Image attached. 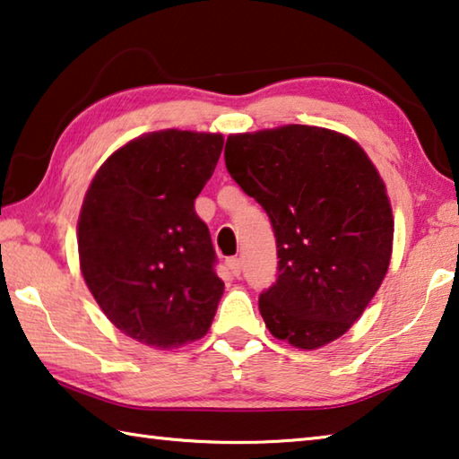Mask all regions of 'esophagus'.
I'll return each mask as SVG.
<instances>
[{"label": "esophagus", "mask_w": 459, "mask_h": 459, "mask_svg": "<svg viewBox=\"0 0 459 459\" xmlns=\"http://www.w3.org/2000/svg\"><path fill=\"white\" fill-rule=\"evenodd\" d=\"M227 267L230 269V273L235 275V278H238V275H241V259H238V257H229L227 259Z\"/></svg>", "instance_id": "1"}]
</instances>
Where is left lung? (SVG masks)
Segmentation results:
<instances>
[{
  "label": "left lung",
  "instance_id": "1",
  "mask_svg": "<svg viewBox=\"0 0 459 459\" xmlns=\"http://www.w3.org/2000/svg\"><path fill=\"white\" fill-rule=\"evenodd\" d=\"M224 163L275 232L278 280L259 296L269 333L298 349L331 343L388 272L394 218L380 173L349 136L304 125L230 134Z\"/></svg>",
  "mask_w": 459,
  "mask_h": 459
}]
</instances>
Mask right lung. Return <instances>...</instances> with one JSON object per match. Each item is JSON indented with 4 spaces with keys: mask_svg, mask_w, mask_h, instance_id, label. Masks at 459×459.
<instances>
[{
    "mask_svg": "<svg viewBox=\"0 0 459 459\" xmlns=\"http://www.w3.org/2000/svg\"><path fill=\"white\" fill-rule=\"evenodd\" d=\"M222 134L161 130L100 167L77 224L90 292L128 337L173 349L208 333L224 292L194 200L212 178Z\"/></svg>",
    "mask_w": 459,
    "mask_h": 459,
    "instance_id": "add662e5",
    "label": "right lung"
}]
</instances>
